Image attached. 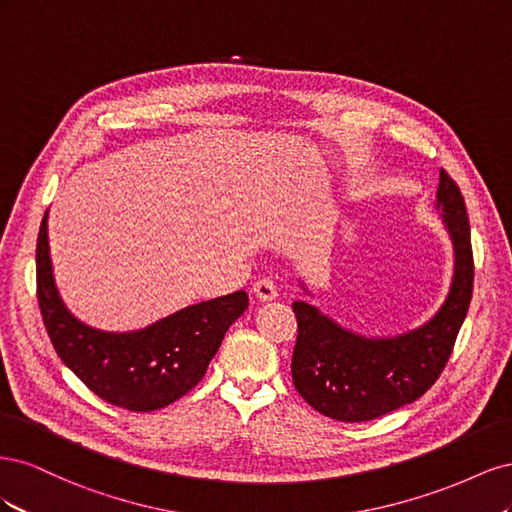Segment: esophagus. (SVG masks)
Returning a JSON list of instances; mask_svg holds the SVG:
<instances>
[{"label":"esophagus","mask_w":512,"mask_h":512,"mask_svg":"<svg viewBox=\"0 0 512 512\" xmlns=\"http://www.w3.org/2000/svg\"><path fill=\"white\" fill-rule=\"evenodd\" d=\"M252 290L260 301H273L277 297V286L273 280H269V277H262V280H258Z\"/></svg>","instance_id":"esophagus-1"}]
</instances>
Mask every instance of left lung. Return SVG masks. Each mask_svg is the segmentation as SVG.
Masks as SVG:
<instances>
[{
	"label": "left lung",
	"instance_id": "8db88e82",
	"mask_svg": "<svg viewBox=\"0 0 512 512\" xmlns=\"http://www.w3.org/2000/svg\"><path fill=\"white\" fill-rule=\"evenodd\" d=\"M436 209L453 241L455 271L442 307L421 327L393 337H365L344 329L312 303H292L299 324L292 382L320 414L344 423L371 421L412 404L440 378L466 320L474 284L466 203L444 170ZM301 288L307 292L303 282Z\"/></svg>",
	"mask_w": 512,
	"mask_h": 512
}]
</instances>
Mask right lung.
Listing matches in <instances>:
<instances>
[{"label": "right lung", "instance_id": "obj_1", "mask_svg": "<svg viewBox=\"0 0 512 512\" xmlns=\"http://www.w3.org/2000/svg\"><path fill=\"white\" fill-rule=\"evenodd\" d=\"M46 220L49 211L36 245L38 303L59 359L98 397L130 412L160 410L192 391L247 309L245 290L188 305L138 331L89 327L59 297Z\"/></svg>", "mask_w": 512, "mask_h": 512}]
</instances>
